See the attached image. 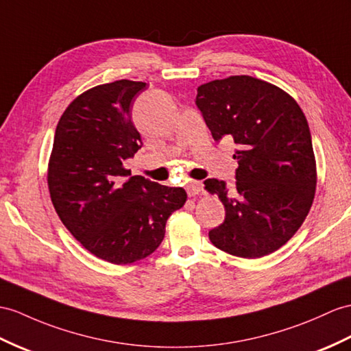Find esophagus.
<instances>
[{
  "label": "esophagus",
  "instance_id": "obj_1",
  "mask_svg": "<svg viewBox=\"0 0 351 351\" xmlns=\"http://www.w3.org/2000/svg\"><path fill=\"white\" fill-rule=\"evenodd\" d=\"M201 191H202V186L199 182H187L186 183V192L189 196L199 195Z\"/></svg>",
  "mask_w": 351,
  "mask_h": 351
}]
</instances>
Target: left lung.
I'll use <instances>...</instances> for the list:
<instances>
[{
  "label": "left lung",
  "instance_id": "obj_1",
  "mask_svg": "<svg viewBox=\"0 0 351 351\" xmlns=\"http://www.w3.org/2000/svg\"><path fill=\"white\" fill-rule=\"evenodd\" d=\"M196 107L215 141L234 140L235 186L207 178L223 202V223L208 232L217 249L256 259L278 250L302 225L315 192L308 122L285 90L252 75L201 84Z\"/></svg>",
  "mask_w": 351,
  "mask_h": 351
}]
</instances>
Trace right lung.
Masks as SVG:
<instances>
[{
	"instance_id": "obj_1",
	"label": "right lung",
	"mask_w": 351,
	"mask_h": 351,
	"mask_svg": "<svg viewBox=\"0 0 351 351\" xmlns=\"http://www.w3.org/2000/svg\"><path fill=\"white\" fill-rule=\"evenodd\" d=\"M146 83L117 80L77 97L56 126L49 191L65 228L97 258L126 265L164 240L168 217L182 208L183 187H168L125 169L141 149L131 121Z\"/></svg>"
}]
</instances>
